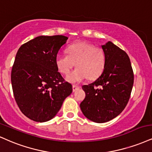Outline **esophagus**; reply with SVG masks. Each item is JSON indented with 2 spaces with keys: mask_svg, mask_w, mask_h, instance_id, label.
<instances>
[{
  "mask_svg": "<svg viewBox=\"0 0 152 152\" xmlns=\"http://www.w3.org/2000/svg\"><path fill=\"white\" fill-rule=\"evenodd\" d=\"M72 88H73V91L75 92V91H77L78 89H79V86H76V85H73Z\"/></svg>",
  "mask_w": 152,
  "mask_h": 152,
  "instance_id": "1",
  "label": "esophagus"
}]
</instances>
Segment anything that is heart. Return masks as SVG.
I'll return each instance as SVG.
<instances>
[{
    "mask_svg": "<svg viewBox=\"0 0 152 152\" xmlns=\"http://www.w3.org/2000/svg\"><path fill=\"white\" fill-rule=\"evenodd\" d=\"M66 52L67 54H57L56 64L59 72L64 75L68 74L76 65L77 68L67 76L69 82L77 83L87 78L94 79L104 70L105 55L99 47L86 42H77L70 45Z\"/></svg>",
    "mask_w": 152,
    "mask_h": 152,
    "instance_id": "1",
    "label": "heart"
}]
</instances>
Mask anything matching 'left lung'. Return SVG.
<instances>
[{"instance_id": "obj_1", "label": "left lung", "mask_w": 152, "mask_h": 152, "mask_svg": "<svg viewBox=\"0 0 152 152\" xmlns=\"http://www.w3.org/2000/svg\"><path fill=\"white\" fill-rule=\"evenodd\" d=\"M105 65L94 83L82 86L86 98L80 104L85 117L103 123L116 118L128 103L134 74L128 55L111 42L102 45Z\"/></svg>"}]
</instances>
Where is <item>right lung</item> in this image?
Wrapping results in <instances>:
<instances>
[{
	"mask_svg": "<svg viewBox=\"0 0 152 152\" xmlns=\"http://www.w3.org/2000/svg\"><path fill=\"white\" fill-rule=\"evenodd\" d=\"M63 35L39 36L18 49L11 71L15 99L21 112L30 120L44 122L52 119L72 86L58 71L56 57L66 42Z\"/></svg>",
	"mask_w": 152,
	"mask_h": 152,
	"instance_id": "add662e5",
	"label": "right lung"
}]
</instances>
